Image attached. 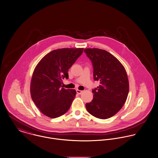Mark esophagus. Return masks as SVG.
<instances>
[{"instance_id": "esophagus-1", "label": "esophagus", "mask_w": 158, "mask_h": 158, "mask_svg": "<svg viewBox=\"0 0 158 158\" xmlns=\"http://www.w3.org/2000/svg\"><path fill=\"white\" fill-rule=\"evenodd\" d=\"M76 92H77V93L78 94H81L83 93V91L77 89H76Z\"/></svg>"}]
</instances>
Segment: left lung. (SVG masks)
<instances>
[{"label":"left lung","instance_id":"8db88e82","mask_svg":"<svg viewBox=\"0 0 158 158\" xmlns=\"http://www.w3.org/2000/svg\"><path fill=\"white\" fill-rule=\"evenodd\" d=\"M84 52L93 63L94 81L100 82L92 91L93 99L86 104L87 110L97 118H110L126 102L129 91L127 71L116 57L104 50L86 48Z\"/></svg>","mask_w":158,"mask_h":158}]
</instances>
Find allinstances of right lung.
Returning a JSON list of instances; mask_svg holds the SVG:
<instances>
[{
	"label": "right lung",
	"mask_w": 158,
	"mask_h": 158,
	"mask_svg": "<svg viewBox=\"0 0 158 158\" xmlns=\"http://www.w3.org/2000/svg\"><path fill=\"white\" fill-rule=\"evenodd\" d=\"M83 50H54L46 54L36 65L31 80L30 94L35 105L44 115L56 118L69 110L76 91L62 87V79L69 78V69Z\"/></svg>",
	"instance_id": "add662e5"
}]
</instances>
